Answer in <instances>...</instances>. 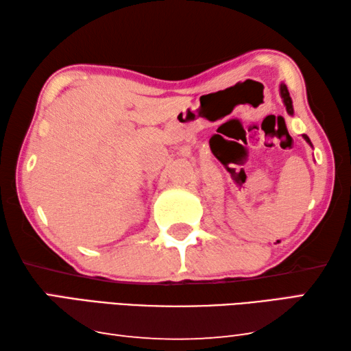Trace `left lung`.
Returning a JSON list of instances; mask_svg holds the SVG:
<instances>
[{
  "instance_id": "8db88e82",
  "label": "left lung",
  "mask_w": 351,
  "mask_h": 351,
  "mask_svg": "<svg viewBox=\"0 0 351 351\" xmlns=\"http://www.w3.org/2000/svg\"><path fill=\"white\" fill-rule=\"evenodd\" d=\"M279 92H281V98H282V101H284V106H285V109H287V113L291 114V117H293V103H291L290 93H289V90H287V86H285V84H281V87H279ZM302 136H304L305 141H307V143L311 145L310 138H308L307 135H302ZM311 147H313V145H311Z\"/></svg>"
}]
</instances>
